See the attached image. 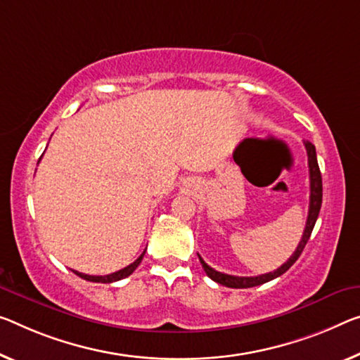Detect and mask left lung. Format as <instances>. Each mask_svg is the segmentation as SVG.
<instances>
[{
    "label": "left lung",
    "instance_id": "1",
    "mask_svg": "<svg viewBox=\"0 0 360 360\" xmlns=\"http://www.w3.org/2000/svg\"><path fill=\"white\" fill-rule=\"evenodd\" d=\"M304 146H306L307 151V161H309V179H311V196H309V215H307V222H306V229H304L302 238L297 245L296 251L292 252V256L286 261L281 267H278L274 272L264 274V275H257V276H235V275H226L222 272H217L212 267L202 261V257L199 256V261H201V265L204 269V272L212 278L217 283L229 286V288H252V286L267 283V281L276 278V276L283 275L286 270H288L292 264L297 261V257L301 256V252L306 248L309 238H311V233L314 230V225L317 222L320 207H322V175H320V169H319V162H317V154H315V146L311 141H304Z\"/></svg>",
    "mask_w": 360,
    "mask_h": 360
}]
</instances>
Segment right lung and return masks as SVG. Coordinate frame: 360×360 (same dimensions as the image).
Returning <instances> with one entry per match:
<instances>
[{
    "instance_id": "add662e5",
    "label": "right lung",
    "mask_w": 360,
    "mask_h": 360,
    "mask_svg": "<svg viewBox=\"0 0 360 360\" xmlns=\"http://www.w3.org/2000/svg\"><path fill=\"white\" fill-rule=\"evenodd\" d=\"M146 250L141 252V256L136 259L135 262H131L130 265H127V267L117 270V272L114 274H109V275H86V274H82V272H77V270H72L75 275H79L80 278H84L86 281H93V283H112V281H117V280H122L127 278V276L134 274V270L140 265V262L143 261V256H145Z\"/></svg>"
}]
</instances>
